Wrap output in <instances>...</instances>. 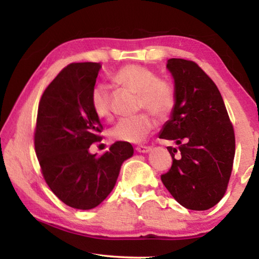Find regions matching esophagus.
<instances>
[{"label": "esophagus", "mask_w": 259, "mask_h": 259, "mask_svg": "<svg viewBox=\"0 0 259 259\" xmlns=\"http://www.w3.org/2000/svg\"><path fill=\"white\" fill-rule=\"evenodd\" d=\"M136 151H137L138 153H148V152L151 151V147L140 145V146H137V147H136Z\"/></svg>", "instance_id": "1"}]
</instances>
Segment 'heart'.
Masks as SVG:
<instances>
[{"label":"heart","instance_id":"obj_1","mask_svg":"<svg viewBox=\"0 0 259 259\" xmlns=\"http://www.w3.org/2000/svg\"><path fill=\"white\" fill-rule=\"evenodd\" d=\"M113 84L122 87L137 95L138 108L146 109L156 117L170 114L176 103L174 85L159 78L150 68L139 65H125L111 76ZM90 104L96 115L103 120L112 119L111 96L106 85H96L90 96ZM154 123L147 114H139L133 119L117 122L109 131L111 137L125 143H140L153 130Z\"/></svg>","mask_w":259,"mask_h":259}]
</instances>
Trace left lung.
I'll list each match as a JSON object with an SVG mask.
<instances>
[{
	"label": "left lung",
	"instance_id": "left-lung-1",
	"mask_svg": "<svg viewBox=\"0 0 259 259\" xmlns=\"http://www.w3.org/2000/svg\"><path fill=\"white\" fill-rule=\"evenodd\" d=\"M176 103L159 137L168 146L172 165L161 181L174 199L191 210H208L224 196L235 154V137L217 85L194 61H166ZM179 155H177V153Z\"/></svg>",
	"mask_w": 259,
	"mask_h": 259
}]
</instances>
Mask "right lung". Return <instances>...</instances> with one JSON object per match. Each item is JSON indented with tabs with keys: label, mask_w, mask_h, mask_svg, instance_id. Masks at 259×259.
<instances>
[{
	"label": "right lung",
	"mask_w": 259,
	"mask_h": 259,
	"mask_svg": "<svg viewBox=\"0 0 259 259\" xmlns=\"http://www.w3.org/2000/svg\"><path fill=\"white\" fill-rule=\"evenodd\" d=\"M102 65L73 63L43 93L37 109L34 145L48 186L65 204L89 210L107 198L121 165L134 147L116 142L103 155L91 154L103 125L90 104Z\"/></svg>",
	"instance_id": "right-lung-1"
}]
</instances>
